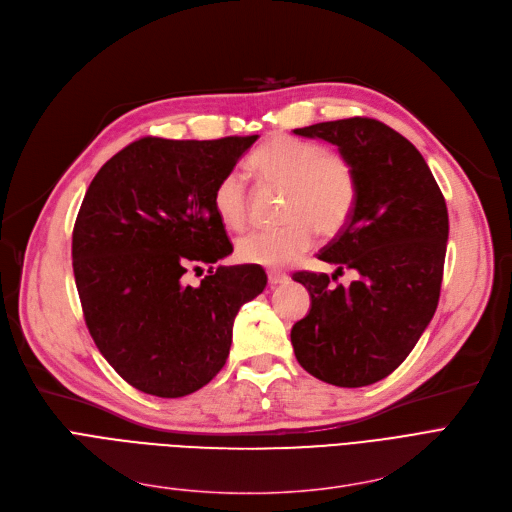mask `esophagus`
Returning a JSON list of instances; mask_svg holds the SVG:
<instances>
[{
  "mask_svg": "<svg viewBox=\"0 0 512 512\" xmlns=\"http://www.w3.org/2000/svg\"><path fill=\"white\" fill-rule=\"evenodd\" d=\"M287 281H289V277H287L285 273L269 271V283H271V285H283V283H287Z\"/></svg>",
  "mask_w": 512,
  "mask_h": 512,
  "instance_id": "34e87169",
  "label": "esophagus"
}]
</instances>
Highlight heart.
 <instances>
[{"mask_svg":"<svg viewBox=\"0 0 512 512\" xmlns=\"http://www.w3.org/2000/svg\"><path fill=\"white\" fill-rule=\"evenodd\" d=\"M250 164L262 181L285 187V223L243 235L237 241L241 260L281 269L312 248L316 231L333 237L348 225L358 200V181L346 156L327 152L314 141L275 135L252 154ZM212 204L227 227L241 229L250 214L246 177L239 170L225 173L214 187Z\"/></svg>","mask_w":512,"mask_h":512,"instance_id":"1","label":"heart"}]
</instances>
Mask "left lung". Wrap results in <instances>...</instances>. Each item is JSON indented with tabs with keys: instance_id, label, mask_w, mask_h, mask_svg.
Wrapping results in <instances>:
<instances>
[{
	"instance_id": "left-lung-1",
	"label": "left lung",
	"mask_w": 512,
	"mask_h": 512,
	"mask_svg": "<svg viewBox=\"0 0 512 512\" xmlns=\"http://www.w3.org/2000/svg\"><path fill=\"white\" fill-rule=\"evenodd\" d=\"M294 133L337 145L354 166V212L319 258L337 266L335 275L352 269L358 279L331 287L325 273H296L310 312L291 329V346L316 379L371 385L400 367L433 319L448 243L446 200L415 145L375 118Z\"/></svg>"
}]
</instances>
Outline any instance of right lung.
<instances>
[{
	"instance_id": "right-lung-1",
	"label": "right lung",
	"mask_w": 512,
	"mask_h": 512,
	"mask_svg": "<svg viewBox=\"0 0 512 512\" xmlns=\"http://www.w3.org/2000/svg\"><path fill=\"white\" fill-rule=\"evenodd\" d=\"M258 135L143 137L112 156L85 193L72 271L87 329L112 369L143 394L181 398L225 367L239 308L262 294L256 264L233 252L212 193ZM211 266L198 288L187 268Z\"/></svg>"
}]
</instances>
